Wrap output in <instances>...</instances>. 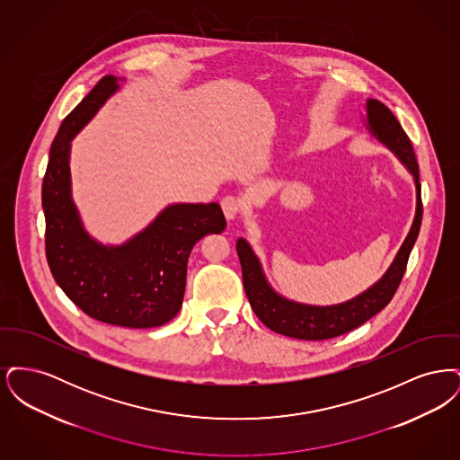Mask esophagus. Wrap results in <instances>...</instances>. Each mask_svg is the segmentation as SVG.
<instances>
[{
	"mask_svg": "<svg viewBox=\"0 0 460 460\" xmlns=\"http://www.w3.org/2000/svg\"><path fill=\"white\" fill-rule=\"evenodd\" d=\"M222 212L227 220H234L241 214V201L238 198L226 197L220 201Z\"/></svg>",
	"mask_w": 460,
	"mask_h": 460,
	"instance_id": "34e87169",
	"label": "esophagus"
}]
</instances>
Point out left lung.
<instances>
[{"mask_svg":"<svg viewBox=\"0 0 460 460\" xmlns=\"http://www.w3.org/2000/svg\"><path fill=\"white\" fill-rule=\"evenodd\" d=\"M367 128L383 145L394 152L398 160L414 175L416 182V217L412 227L400 246L394 263L386 274L371 286L367 291L351 298L340 305L315 306L296 304L286 300L278 295L263 276L262 267L253 253L252 246L240 238L236 243L241 270H243V286L248 296V302L253 308L255 315L263 324L279 334L298 340H329L340 334H345L351 329L362 326L377 312L388 305L396 293V288L405 274L409 255L414 248L420 220H422V201H420V184H419V165L416 154L409 136L402 129L392 110L377 100H367Z\"/></svg>","mask_w":460,"mask_h":460,"instance_id":"obj_1","label":"left lung"}]
</instances>
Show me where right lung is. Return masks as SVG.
Returning a JSON list of instances; mask_svg holds the SVG:
<instances>
[{
  "mask_svg": "<svg viewBox=\"0 0 460 460\" xmlns=\"http://www.w3.org/2000/svg\"><path fill=\"white\" fill-rule=\"evenodd\" d=\"M119 88L103 77L72 110L51 145L43 179L46 261L57 285L89 317L122 328H156L182 305L188 257L205 234H219V203H175L132 240L105 246L83 227L70 198V141Z\"/></svg>",
  "mask_w": 460,
  "mask_h": 460,
  "instance_id": "right-lung-1",
  "label": "right lung"
}]
</instances>
